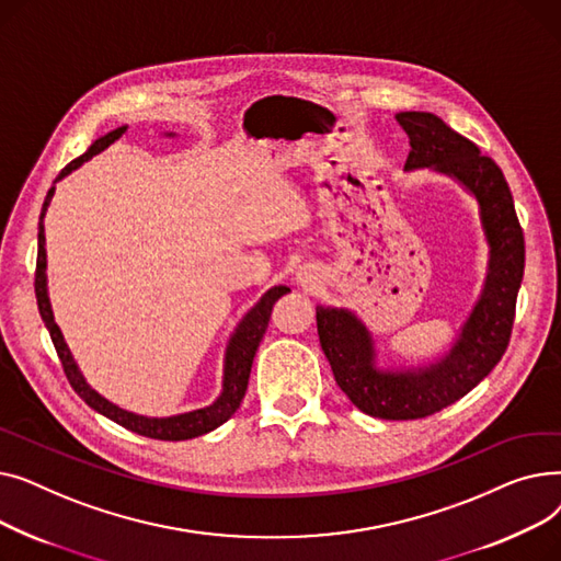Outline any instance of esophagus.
<instances>
[{
	"label": "esophagus",
	"instance_id": "1",
	"mask_svg": "<svg viewBox=\"0 0 561 561\" xmlns=\"http://www.w3.org/2000/svg\"><path fill=\"white\" fill-rule=\"evenodd\" d=\"M298 282H302L305 286H311L313 284V277H311V271L309 268H302L300 273H298Z\"/></svg>",
	"mask_w": 561,
	"mask_h": 561
}]
</instances>
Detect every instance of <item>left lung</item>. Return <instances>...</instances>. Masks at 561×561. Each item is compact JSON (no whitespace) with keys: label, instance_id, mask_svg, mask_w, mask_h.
Listing matches in <instances>:
<instances>
[{"label":"left lung","instance_id":"1","mask_svg":"<svg viewBox=\"0 0 561 561\" xmlns=\"http://www.w3.org/2000/svg\"><path fill=\"white\" fill-rule=\"evenodd\" d=\"M409 136L404 168L448 172L473 193L491 245L482 298L470 313L450 355L419 373H379L373 343L362 322L343 309H316L322 352L336 385L364 414L385 421H416L463 398L503 359L512 339L516 298L525 268V239L503 170L480 147L423 111L396 115Z\"/></svg>","mask_w":561,"mask_h":561}]
</instances>
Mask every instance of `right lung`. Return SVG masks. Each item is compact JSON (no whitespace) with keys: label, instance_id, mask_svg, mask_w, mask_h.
<instances>
[{"label":"right lung","instance_id":"obj_1","mask_svg":"<svg viewBox=\"0 0 561 561\" xmlns=\"http://www.w3.org/2000/svg\"><path fill=\"white\" fill-rule=\"evenodd\" d=\"M125 127L115 129V131H108L106 136H102L100 140H95L91 145V150H88L85 154H81L79 159L70 161L61 172H58L56 180H61V176H66L68 172H72L75 168H79L83 161L93 159L98 152H102L104 147H108L113 140H117L123 136ZM54 195V186L47 191V197L43 202V211H41V222H38V256H36V300H38V311L43 316V322L45 328L49 330V336H51V343L56 347V355L58 359H61V366H64V373L70 381V387L75 389V393L88 404L93 407L95 411H100L102 416L111 419L113 423L123 425L140 436H147V438H159V440H184V438H193V436H199V434H206L216 430L218 425L227 423L233 411L239 409V404L243 402V396L248 391V379H250V370H252V362H254V355H256V347L265 334V328H268V320H271V313H273V307L275 302L286 296L288 288L286 286H275L271 288L265 296L256 302V307L245 316V320L239 325V330H236V334L231 336L229 341V347H227V364H225V385H222V396L211 404V407H204V409H197V411H191V414H182V416H172V419H145V416H136V414H129V411L121 409L111 404L108 400H104L102 396H98L91 387L85 385V379L81 377L70 350L61 336V330H58V325L54 322V316H51V309H49V300H47V288H45V229H43V218H45V211L49 206V199Z\"/></svg>","mask_w":561,"mask_h":561}]
</instances>
